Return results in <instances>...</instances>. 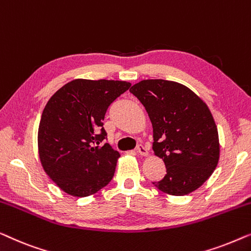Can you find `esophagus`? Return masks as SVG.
I'll use <instances>...</instances> for the list:
<instances>
[{
    "mask_svg": "<svg viewBox=\"0 0 251 251\" xmlns=\"http://www.w3.org/2000/svg\"><path fill=\"white\" fill-rule=\"evenodd\" d=\"M136 152L141 154V156H147L148 150L146 149V147H143L142 144H140V146H137V148H136Z\"/></svg>",
    "mask_w": 251,
    "mask_h": 251,
    "instance_id": "obj_1",
    "label": "esophagus"
}]
</instances>
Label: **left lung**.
Listing matches in <instances>:
<instances>
[{"mask_svg": "<svg viewBox=\"0 0 251 251\" xmlns=\"http://www.w3.org/2000/svg\"><path fill=\"white\" fill-rule=\"evenodd\" d=\"M149 115L152 149L166 166V175L153 185L172 196L200 188L220 159L217 126L207 104L182 84L144 79L130 87Z\"/></svg>", "mask_w": 251, "mask_h": 251, "instance_id": "left-lung-1", "label": "left lung"}]
</instances>
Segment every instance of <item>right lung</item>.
I'll return each instance as SVG.
<instances>
[{"label":"right lung","mask_w":251,"mask_h":251,"mask_svg":"<svg viewBox=\"0 0 251 251\" xmlns=\"http://www.w3.org/2000/svg\"><path fill=\"white\" fill-rule=\"evenodd\" d=\"M130 83L75 79L52 95L38 127V154L44 171L62 191L89 197L104 188L121 157L109 143L103 119Z\"/></svg>","instance_id":"1"}]
</instances>
